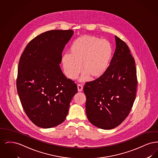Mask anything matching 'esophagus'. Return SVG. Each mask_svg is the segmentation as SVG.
Here are the masks:
<instances>
[{
  "label": "esophagus",
  "mask_w": 158,
  "mask_h": 158,
  "mask_svg": "<svg viewBox=\"0 0 158 158\" xmlns=\"http://www.w3.org/2000/svg\"><path fill=\"white\" fill-rule=\"evenodd\" d=\"M77 90L79 92H81L83 90V86L82 85H77Z\"/></svg>",
  "instance_id": "esophagus-1"
}]
</instances>
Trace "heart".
<instances>
[{
  "label": "heart",
  "instance_id": "obj_1",
  "mask_svg": "<svg viewBox=\"0 0 158 158\" xmlns=\"http://www.w3.org/2000/svg\"><path fill=\"white\" fill-rule=\"evenodd\" d=\"M113 48L106 40L90 35L77 38L70 48V54L62 56V64L68 78L75 79L83 71L81 79H95L103 75L110 66ZM81 66H80V65Z\"/></svg>",
  "mask_w": 158,
  "mask_h": 158
}]
</instances>
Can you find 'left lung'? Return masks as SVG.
<instances>
[{
	"mask_svg": "<svg viewBox=\"0 0 158 158\" xmlns=\"http://www.w3.org/2000/svg\"><path fill=\"white\" fill-rule=\"evenodd\" d=\"M116 48L105 73L86 83V113L90 123L110 130L117 127L130 112L137 79L135 61L126 43L115 36Z\"/></svg>",
	"mask_w": 158,
	"mask_h": 158,
	"instance_id": "1",
	"label": "left lung"
}]
</instances>
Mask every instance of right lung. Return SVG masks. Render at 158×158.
I'll use <instances>...</instances> for the list:
<instances>
[{
	"mask_svg": "<svg viewBox=\"0 0 158 158\" xmlns=\"http://www.w3.org/2000/svg\"><path fill=\"white\" fill-rule=\"evenodd\" d=\"M73 34L71 30L46 31L32 39L21 56L17 91L24 111L38 127L48 128L62 123L77 92L76 84L66 78L59 65Z\"/></svg>",
	"mask_w": 158,
	"mask_h": 158,
	"instance_id": "add662e5",
	"label": "right lung"
}]
</instances>
